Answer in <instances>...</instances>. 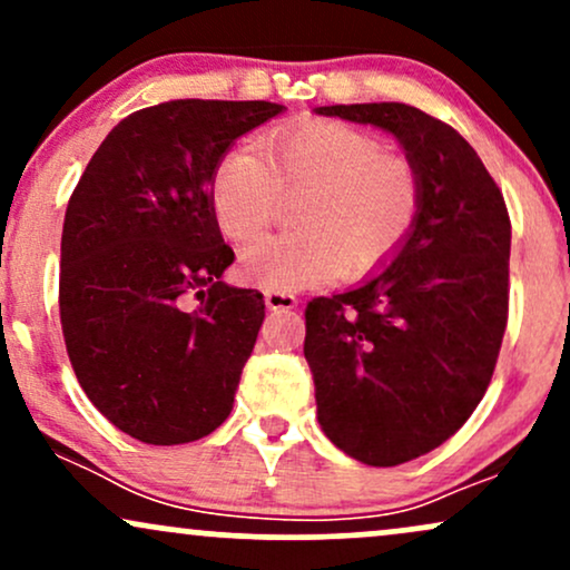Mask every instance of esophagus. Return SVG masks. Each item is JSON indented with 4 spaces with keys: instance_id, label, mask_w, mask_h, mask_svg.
Instances as JSON below:
<instances>
[{
    "instance_id": "esophagus-1",
    "label": "esophagus",
    "mask_w": 570,
    "mask_h": 570,
    "mask_svg": "<svg viewBox=\"0 0 570 570\" xmlns=\"http://www.w3.org/2000/svg\"><path fill=\"white\" fill-rule=\"evenodd\" d=\"M265 305L267 311H292L297 307V297L286 292H265Z\"/></svg>"
}]
</instances>
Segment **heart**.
I'll use <instances>...</instances> for the list:
<instances>
[{
    "instance_id": "obj_1",
    "label": "heart",
    "mask_w": 570,
    "mask_h": 570,
    "mask_svg": "<svg viewBox=\"0 0 570 570\" xmlns=\"http://www.w3.org/2000/svg\"><path fill=\"white\" fill-rule=\"evenodd\" d=\"M292 208L294 233L246 246L240 271L257 284L297 292L337 276L356 278L383 265L421 214V174L402 155L383 153L375 136L316 120L271 134L263 147H235L208 187L214 222L235 244L257 238Z\"/></svg>"
}]
</instances>
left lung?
Returning a JSON list of instances; mask_svg holds the SVG:
<instances>
[{"label":"left lung","instance_id":"obj_1","mask_svg":"<svg viewBox=\"0 0 570 570\" xmlns=\"http://www.w3.org/2000/svg\"><path fill=\"white\" fill-rule=\"evenodd\" d=\"M316 115L385 130L421 174L404 244L305 311L324 434L367 466H399L450 440L485 396L507 330L512 225L472 144L436 117L399 101Z\"/></svg>","mask_w":570,"mask_h":570}]
</instances>
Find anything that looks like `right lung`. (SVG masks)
<instances>
[{
    "instance_id": "1",
    "label": "right lung",
    "mask_w": 570,
    "mask_h": 570,
    "mask_svg": "<svg viewBox=\"0 0 570 570\" xmlns=\"http://www.w3.org/2000/svg\"><path fill=\"white\" fill-rule=\"evenodd\" d=\"M271 101L176 98L109 130L61 235V326L96 410L147 444H185L230 415L265 318L263 294L222 281L233 248L208 187Z\"/></svg>"
}]
</instances>
